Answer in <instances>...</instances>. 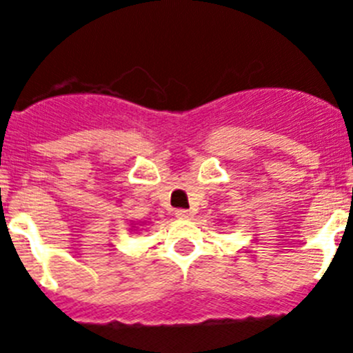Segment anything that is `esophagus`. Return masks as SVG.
<instances>
[{
	"label": "esophagus",
	"instance_id": "obj_1",
	"mask_svg": "<svg viewBox=\"0 0 353 353\" xmlns=\"http://www.w3.org/2000/svg\"><path fill=\"white\" fill-rule=\"evenodd\" d=\"M175 216L178 217V219H192V217H194V214L187 209H178L175 212Z\"/></svg>",
	"mask_w": 353,
	"mask_h": 353
}]
</instances>
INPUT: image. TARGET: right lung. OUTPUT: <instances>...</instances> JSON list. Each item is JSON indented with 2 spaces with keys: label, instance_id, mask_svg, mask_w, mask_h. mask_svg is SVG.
Instances as JSON below:
<instances>
[{
  "label": "right lung",
  "instance_id": "obj_1",
  "mask_svg": "<svg viewBox=\"0 0 353 353\" xmlns=\"http://www.w3.org/2000/svg\"><path fill=\"white\" fill-rule=\"evenodd\" d=\"M130 224H134V223H130ZM132 228H136V226H132Z\"/></svg>",
  "mask_w": 353,
  "mask_h": 353
}]
</instances>
